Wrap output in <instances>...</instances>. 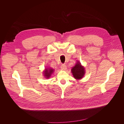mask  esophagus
<instances>
[{"label": "esophagus", "mask_w": 124, "mask_h": 124, "mask_svg": "<svg viewBox=\"0 0 124 124\" xmlns=\"http://www.w3.org/2000/svg\"><path fill=\"white\" fill-rule=\"evenodd\" d=\"M61 69L63 70H66L67 69V66L65 64H62L61 66Z\"/></svg>", "instance_id": "1"}]
</instances>
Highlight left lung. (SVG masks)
<instances>
[{
	"mask_svg": "<svg viewBox=\"0 0 124 124\" xmlns=\"http://www.w3.org/2000/svg\"><path fill=\"white\" fill-rule=\"evenodd\" d=\"M71 72L72 73L73 77L76 79L80 80L83 78L85 71L84 67L81 65L79 62H78L71 69Z\"/></svg>",
	"mask_w": 124,
	"mask_h": 124,
	"instance_id": "left-lung-1",
	"label": "left lung"
}]
</instances>
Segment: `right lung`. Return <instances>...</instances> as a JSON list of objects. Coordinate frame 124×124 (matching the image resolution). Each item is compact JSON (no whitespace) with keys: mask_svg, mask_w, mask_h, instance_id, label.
<instances>
[{"mask_svg":"<svg viewBox=\"0 0 124 124\" xmlns=\"http://www.w3.org/2000/svg\"><path fill=\"white\" fill-rule=\"evenodd\" d=\"M53 72H54V69H53L52 68H46L43 72L44 76L46 78H50V77L51 76L52 74L53 73Z\"/></svg>","mask_w":124,"mask_h":124,"instance_id":"add662e5","label":"right lung"}]
</instances>
